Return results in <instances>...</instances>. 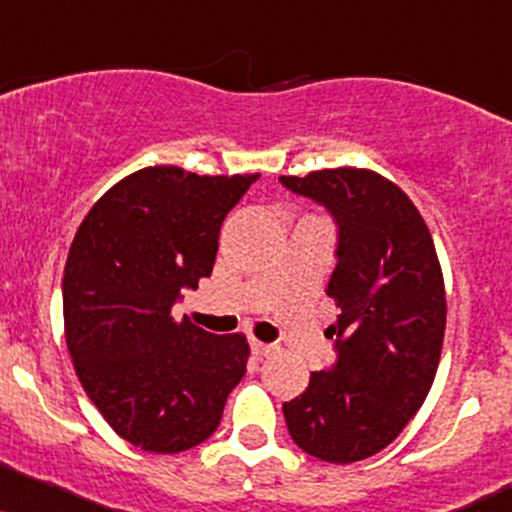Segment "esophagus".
Returning a JSON list of instances; mask_svg holds the SVG:
<instances>
[{
    "mask_svg": "<svg viewBox=\"0 0 512 512\" xmlns=\"http://www.w3.org/2000/svg\"><path fill=\"white\" fill-rule=\"evenodd\" d=\"M250 348H252V353H255L257 357H267V355H274L276 350V346H272V343H262V341H257V338H250Z\"/></svg>",
    "mask_w": 512,
    "mask_h": 512,
    "instance_id": "34e87169",
    "label": "esophagus"
}]
</instances>
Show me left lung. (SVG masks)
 Here are the masks:
<instances>
[{"mask_svg":"<svg viewBox=\"0 0 512 512\" xmlns=\"http://www.w3.org/2000/svg\"><path fill=\"white\" fill-rule=\"evenodd\" d=\"M338 226L326 295L336 362L283 403L291 439L324 463H357L403 432L432 389L446 329V291L432 233L410 197L369 169L281 176Z\"/></svg>","mask_w":512,"mask_h":512,"instance_id":"left-lung-1","label":"left lung"}]
</instances>
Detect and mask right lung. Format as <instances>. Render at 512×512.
<instances>
[{
  "mask_svg": "<svg viewBox=\"0 0 512 512\" xmlns=\"http://www.w3.org/2000/svg\"><path fill=\"white\" fill-rule=\"evenodd\" d=\"M260 174L147 166L109 188L73 238L64 326L88 398L121 439L181 453L217 432L243 379V334L217 336L171 307L212 274L219 229Z\"/></svg>",
  "mask_w": 512,
  "mask_h": 512,
  "instance_id": "1",
  "label": "right lung"
}]
</instances>
